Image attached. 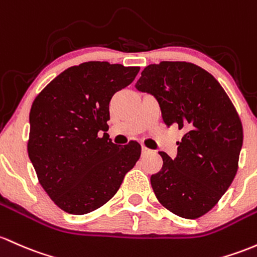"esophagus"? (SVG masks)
<instances>
[{
  "label": "esophagus",
  "mask_w": 257,
  "mask_h": 257,
  "mask_svg": "<svg viewBox=\"0 0 257 257\" xmlns=\"http://www.w3.org/2000/svg\"><path fill=\"white\" fill-rule=\"evenodd\" d=\"M142 150H143V155H148V154H150V152H151L150 149H148L146 146H144V145H143Z\"/></svg>",
  "instance_id": "obj_1"
}]
</instances>
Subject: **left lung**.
<instances>
[{
	"label": "left lung",
	"mask_w": 257,
	"mask_h": 257,
	"mask_svg": "<svg viewBox=\"0 0 257 257\" xmlns=\"http://www.w3.org/2000/svg\"><path fill=\"white\" fill-rule=\"evenodd\" d=\"M157 100L166 125L184 132L171 159L151 176L157 200L174 215L204 216L232 184L243 145V126L232 101L210 73L188 62L150 64L135 84Z\"/></svg>",
	"instance_id": "1"
}]
</instances>
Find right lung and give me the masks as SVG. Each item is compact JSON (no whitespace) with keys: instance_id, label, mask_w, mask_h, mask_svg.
<instances>
[{"instance_id":"1","label":"right lung","mask_w":257,"mask_h":257,"mask_svg":"<svg viewBox=\"0 0 257 257\" xmlns=\"http://www.w3.org/2000/svg\"><path fill=\"white\" fill-rule=\"evenodd\" d=\"M139 70L85 62L62 72L34 100L28 154L41 187L66 212L85 215L105 205L139 160V143L115 145L106 133L109 101Z\"/></svg>"}]
</instances>
